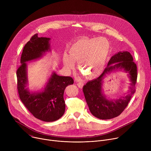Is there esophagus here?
Here are the masks:
<instances>
[{
	"label": "esophagus",
	"instance_id": "1",
	"mask_svg": "<svg viewBox=\"0 0 151 151\" xmlns=\"http://www.w3.org/2000/svg\"><path fill=\"white\" fill-rule=\"evenodd\" d=\"M77 85L78 86V87H79L80 88H82V87H83V82H78V83H77Z\"/></svg>",
	"mask_w": 151,
	"mask_h": 151
}]
</instances>
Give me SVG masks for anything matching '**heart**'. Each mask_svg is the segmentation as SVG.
Wrapping results in <instances>:
<instances>
[{
  "mask_svg": "<svg viewBox=\"0 0 151 151\" xmlns=\"http://www.w3.org/2000/svg\"><path fill=\"white\" fill-rule=\"evenodd\" d=\"M110 50L109 42L103 37L82 39L71 45L69 56L63 55V63L68 69L78 63L79 70L88 78L98 76L103 71Z\"/></svg>",
  "mask_w": 151,
  "mask_h": 151,
  "instance_id": "1",
  "label": "heart"
}]
</instances>
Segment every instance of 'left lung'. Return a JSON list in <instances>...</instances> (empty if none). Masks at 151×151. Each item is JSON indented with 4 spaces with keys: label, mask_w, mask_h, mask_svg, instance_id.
Instances as JSON below:
<instances>
[{
    "label": "left lung",
    "mask_w": 151,
    "mask_h": 151,
    "mask_svg": "<svg viewBox=\"0 0 151 151\" xmlns=\"http://www.w3.org/2000/svg\"><path fill=\"white\" fill-rule=\"evenodd\" d=\"M112 63L114 64V65H111ZM118 68H124L129 73L132 87L130 88V93L125 97L109 101L102 93V81L106 74ZM137 78V66L130 52H119L112 56L101 75L97 78L88 81L83 87V93L91 113L101 119H109L119 116L126 108L136 91Z\"/></svg>",
    "instance_id": "8db88e82"
}]
</instances>
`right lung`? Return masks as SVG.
<instances>
[{"instance_id": "right-lung-1", "label": "right lung", "mask_w": 151, "mask_h": 151, "mask_svg": "<svg viewBox=\"0 0 151 151\" xmlns=\"http://www.w3.org/2000/svg\"><path fill=\"white\" fill-rule=\"evenodd\" d=\"M48 37H39L34 35L23 48L21 65L17 70V90L19 97L29 111L36 118L45 122L60 119L65 111L63 95L67 86L73 83L69 76H58L53 73L44 89L40 93H30L26 88L27 83L26 63L42 56L50 48Z\"/></svg>"}]
</instances>
